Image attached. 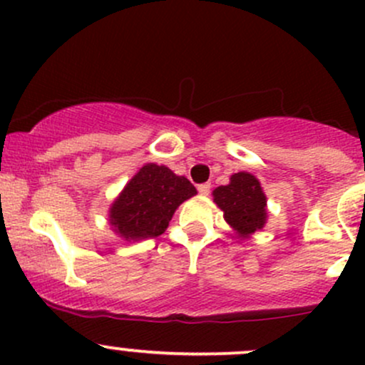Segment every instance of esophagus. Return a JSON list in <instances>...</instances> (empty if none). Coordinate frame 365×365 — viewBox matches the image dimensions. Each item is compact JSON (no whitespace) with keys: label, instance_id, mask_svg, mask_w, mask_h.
<instances>
[{"label":"esophagus","instance_id":"esophagus-1","mask_svg":"<svg viewBox=\"0 0 365 365\" xmlns=\"http://www.w3.org/2000/svg\"><path fill=\"white\" fill-rule=\"evenodd\" d=\"M197 190H199V194H201V195H207L211 192V185H210V183H201V185L197 187Z\"/></svg>","mask_w":365,"mask_h":365}]
</instances>
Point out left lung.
Returning <instances> with one entry per match:
<instances>
[{"label": "left lung", "instance_id": "8db88e82", "mask_svg": "<svg viewBox=\"0 0 365 365\" xmlns=\"http://www.w3.org/2000/svg\"><path fill=\"white\" fill-rule=\"evenodd\" d=\"M213 197L223 211L225 222L241 237H247L265 225L267 197L259 182L251 173L241 171L232 175L228 185L216 187Z\"/></svg>", "mask_w": 365, "mask_h": 365}]
</instances>
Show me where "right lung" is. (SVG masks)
I'll return each instance as SVG.
<instances>
[{"label": "right lung", "mask_w": 365, "mask_h": 365, "mask_svg": "<svg viewBox=\"0 0 365 365\" xmlns=\"http://www.w3.org/2000/svg\"><path fill=\"white\" fill-rule=\"evenodd\" d=\"M197 194L185 176L149 163L130 182L109 211L110 225L124 241H143L161 235L176 207Z\"/></svg>", "instance_id": "obj_1"}]
</instances>
